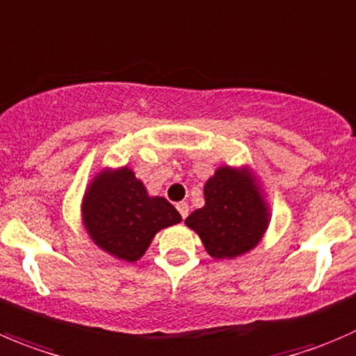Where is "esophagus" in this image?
I'll return each mask as SVG.
<instances>
[{
  "label": "esophagus",
  "mask_w": 356,
  "mask_h": 356,
  "mask_svg": "<svg viewBox=\"0 0 356 356\" xmlns=\"http://www.w3.org/2000/svg\"><path fill=\"white\" fill-rule=\"evenodd\" d=\"M177 210H179V213H181L182 219H186V217H188V213H189V205L186 202L177 203Z\"/></svg>",
  "instance_id": "1"
}]
</instances>
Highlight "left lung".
Listing matches in <instances>:
<instances>
[{
  "label": "left lung",
  "mask_w": 356,
  "mask_h": 356,
  "mask_svg": "<svg viewBox=\"0 0 356 356\" xmlns=\"http://www.w3.org/2000/svg\"><path fill=\"white\" fill-rule=\"evenodd\" d=\"M205 207L186 219L216 259H233L261 241L270 212L250 172L220 167L203 188Z\"/></svg>",
  "instance_id": "1"
}]
</instances>
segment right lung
Wrapping results in <instances>:
<instances>
[{
	"instance_id": "obj_1",
	"label": "right lung",
	"mask_w": 356,
	"mask_h": 356,
	"mask_svg": "<svg viewBox=\"0 0 356 356\" xmlns=\"http://www.w3.org/2000/svg\"><path fill=\"white\" fill-rule=\"evenodd\" d=\"M83 220L92 240L115 257L134 262L160 229L181 222L161 196H149L129 167L101 172L83 198Z\"/></svg>"
}]
</instances>
